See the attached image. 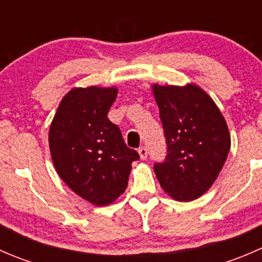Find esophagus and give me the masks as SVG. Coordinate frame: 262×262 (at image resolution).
Instances as JSON below:
<instances>
[{
    "label": "esophagus",
    "mask_w": 262,
    "mask_h": 262,
    "mask_svg": "<svg viewBox=\"0 0 262 262\" xmlns=\"http://www.w3.org/2000/svg\"><path fill=\"white\" fill-rule=\"evenodd\" d=\"M138 153H139V156H141L142 160H147V157H148V150H147L146 147H141V148H139Z\"/></svg>",
    "instance_id": "esophagus-1"
}]
</instances>
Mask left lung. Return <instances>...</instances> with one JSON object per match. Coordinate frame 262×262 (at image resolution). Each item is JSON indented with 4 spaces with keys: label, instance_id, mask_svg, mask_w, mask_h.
I'll return each instance as SVG.
<instances>
[{
    "label": "left lung",
    "instance_id": "8db88e82",
    "mask_svg": "<svg viewBox=\"0 0 262 262\" xmlns=\"http://www.w3.org/2000/svg\"><path fill=\"white\" fill-rule=\"evenodd\" d=\"M153 94L167 143L165 160L153 170L168 195L190 202L218 178L231 148L228 126L209 95L195 84H153Z\"/></svg>",
    "mask_w": 262,
    "mask_h": 262
}]
</instances>
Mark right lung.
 <instances>
[{
    "mask_svg": "<svg viewBox=\"0 0 262 262\" xmlns=\"http://www.w3.org/2000/svg\"><path fill=\"white\" fill-rule=\"evenodd\" d=\"M115 87L73 89L63 97L49 130V148L58 175L77 195L107 205L128 186L137 150L126 147L107 119Z\"/></svg>",
    "mask_w": 262,
    "mask_h": 262,
    "instance_id": "add662e5",
    "label": "right lung"
}]
</instances>
